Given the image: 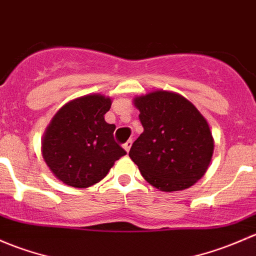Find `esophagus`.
<instances>
[{
  "instance_id": "1",
  "label": "esophagus",
  "mask_w": 256,
  "mask_h": 256,
  "mask_svg": "<svg viewBox=\"0 0 256 256\" xmlns=\"http://www.w3.org/2000/svg\"><path fill=\"white\" fill-rule=\"evenodd\" d=\"M132 144H133V140H132V139H129V140H127L124 144H123V148H124V150L127 152H129V150H130Z\"/></svg>"
}]
</instances>
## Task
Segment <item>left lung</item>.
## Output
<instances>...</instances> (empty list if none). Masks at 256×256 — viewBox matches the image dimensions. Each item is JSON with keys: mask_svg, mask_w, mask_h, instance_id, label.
<instances>
[{"mask_svg": "<svg viewBox=\"0 0 256 256\" xmlns=\"http://www.w3.org/2000/svg\"><path fill=\"white\" fill-rule=\"evenodd\" d=\"M144 132L129 156L160 191H181L206 174L214 140L206 118L181 94L156 90L133 100Z\"/></svg>", "mask_w": 256, "mask_h": 256, "instance_id": "8db88e82", "label": "left lung"}]
</instances>
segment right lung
I'll return each instance as SVG.
<instances>
[{
	"mask_svg": "<svg viewBox=\"0 0 256 256\" xmlns=\"http://www.w3.org/2000/svg\"><path fill=\"white\" fill-rule=\"evenodd\" d=\"M112 100L94 94L68 102L56 112L42 140V154L54 176L85 188L100 182L126 150L116 143V126L104 120Z\"/></svg>",
	"mask_w": 256,
	"mask_h": 256,
	"instance_id": "right-lung-1",
	"label": "right lung"
}]
</instances>
